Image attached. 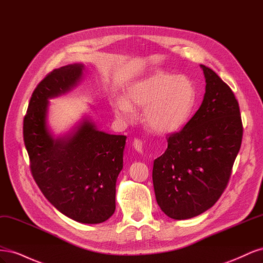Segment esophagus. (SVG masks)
Here are the masks:
<instances>
[{
    "label": "esophagus",
    "mask_w": 263,
    "mask_h": 263,
    "mask_svg": "<svg viewBox=\"0 0 263 263\" xmlns=\"http://www.w3.org/2000/svg\"><path fill=\"white\" fill-rule=\"evenodd\" d=\"M133 147L135 150H137L138 153H142V149H144V142H142V140L140 139H134Z\"/></svg>",
    "instance_id": "obj_1"
}]
</instances>
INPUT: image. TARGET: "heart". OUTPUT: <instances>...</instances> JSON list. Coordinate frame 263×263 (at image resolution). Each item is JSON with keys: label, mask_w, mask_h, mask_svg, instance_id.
Returning <instances> with one entry per match:
<instances>
[{"label": "heart", "mask_w": 263, "mask_h": 263, "mask_svg": "<svg viewBox=\"0 0 263 263\" xmlns=\"http://www.w3.org/2000/svg\"><path fill=\"white\" fill-rule=\"evenodd\" d=\"M195 87L185 76L160 71L132 85L126 100H118L115 114L125 121L133 117L130 105L145 107L144 122L157 133H171L186 123L195 105Z\"/></svg>", "instance_id": "b5f03b06"}]
</instances>
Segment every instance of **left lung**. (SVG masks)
Segmentation results:
<instances>
[{
	"instance_id": "8db88e82",
	"label": "left lung",
	"mask_w": 263,
	"mask_h": 263,
	"mask_svg": "<svg viewBox=\"0 0 263 263\" xmlns=\"http://www.w3.org/2000/svg\"><path fill=\"white\" fill-rule=\"evenodd\" d=\"M202 105L154 161L153 182L161 211L173 219L197 216L218 201L242 140V122L232 89L209 67Z\"/></svg>"
}]
</instances>
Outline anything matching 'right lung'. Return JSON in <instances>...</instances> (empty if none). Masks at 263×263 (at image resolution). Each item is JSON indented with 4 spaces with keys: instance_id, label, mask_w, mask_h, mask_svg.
Masks as SVG:
<instances>
[{
    "instance_id": "right-lung-1",
    "label": "right lung",
    "mask_w": 263,
    "mask_h": 263,
    "mask_svg": "<svg viewBox=\"0 0 263 263\" xmlns=\"http://www.w3.org/2000/svg\"><path fill=\"white\" fill-rule=\"evenodd\" d=\"M82 69H54L38 83L24 117L23 136L31 176L47 200L76 221L99 224L115 212L126 136L99 132L84 121L72 135L54 139L46 125L48 99L73 87Z\"/></svg>"
}]
</instances>
